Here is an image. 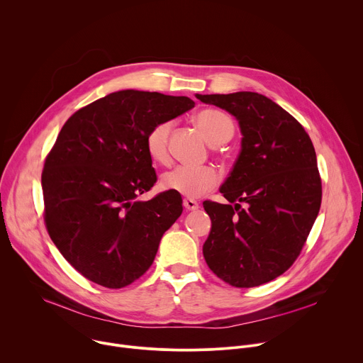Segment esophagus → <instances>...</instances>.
Here are the masks:
<instances>
[{
  "label": "esophagus",
  "instance_id": "34e87169",
  "mask_svg": "<svg viewBox=\"0 0 363 363\" xmlns=\"http://www.w3.org/2000/svg\"><path fill=\"white\" fill-rule=\"evenodd\" d=\"M184 206H185V210L194 211V210H198L199 203H198L195 199H192V198H185V199H184Z\"/></svg>",
  "mask_w": 363,
  "mask_h": 363
}]
</instances>
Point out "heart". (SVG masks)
I'll use <instances>...</instances> for the list:
<instances>
[{
    "mask_svg": "<svg viewBox=\"0 0 363 363\" xmlns=\"http://www.w3.org/2000/svg\"><path fill=\"white\" fill-rule=\"evenodd\" d=\"M195 122L205 139L211 145L227 142L234 135L233 121L223 112L206 109L196 115ZM172 130L171 121L155 123L145 136V149L147 157L157 164L169 162V135ZM218 174L213 167H188L179 165L162 175L161 185L172 192L188 198H198L211 191L218 184Z\"/></svg>",
    "mask_w": 363,
    "mask_h": 363,
    "instance_id": "1",
    "label": "heart"
}]
</instances>
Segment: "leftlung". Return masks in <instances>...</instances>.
Listing matches in <instances>:
<instances>
[{
    "mask_svg": "<svg viewBox=\"0 0 363 363\" xmlns=\"http://www.w3.org/2000/svg\"><path fill=\"white\" fill-rule=\"evenodd\" d=\"M196 99L234 115L242 133L241 152L220 188L230 203L203 201L213 224L203 258L234 287L269 283L296 262L320 210L322 179L312 139L263 94Z\"/></svg>",
    "mask_w": 363,
    "mask_h": 363,
    "instance_id": "1",
    "label": "left lung"
}]
</instances>
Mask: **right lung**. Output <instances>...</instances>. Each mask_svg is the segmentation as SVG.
<instances>
[{
	"instance_id": "obj_1",
	"label": "right lung",
	"mask_w": 363,
	"mask_h": 363,
	"mask_svg": "<svg viewBox=\"0 0 363 363\" xmlns=\"http://www.w3.org/2000/svg\"><path fill=\"white\" fill-rule=\"evenodd\" d=\"M194 106L186 96L121 90L79 109L62 128L41 174L44 223L87 280L122 289L152 266L182 199L172 191L138 199L157 182L145 136Z\"/></svg>"
}]
</instances>
